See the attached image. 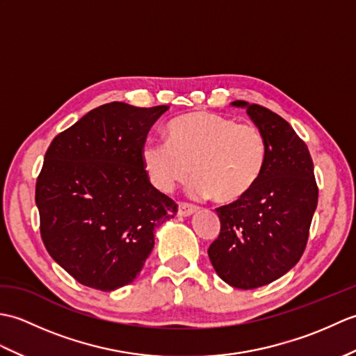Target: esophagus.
<instances>
[{"mask_svg":"<svg viewBox=\"0 0 356 356\" xmlns=\"http://www.w3.org/2000/svg\"><path fill=\"white\" fill-rule=\"evenodd\" d=\"M195 211H197V207L190 205V203H179V216L188 217V216L194 214Z\"/></svg>","mask_w":356,"mask_h":356,"instance_id":"34e87169","label":"esophagus"}]
</instances>
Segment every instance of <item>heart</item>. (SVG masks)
Segmentation results:
<instances>
[{
    "label": "heart",
    "instance_id": "heart-1",
    "mask_svg": "<svg viewBox=\"0 0 356 356\" xmlns=\"http://www.w3.org/2000/svg\"><path fill=\"white\" fill-rule=\"evenodd\" d=\"M166 133L170 142L147 140L142 148L143 168L157 190L171 193L193 174L194 195L232 203L246 197L259 182L268 142L257 125L193 111L171 120Z\"/></svg>",
    "mask_w": 356,
    "mask_h": 356
}]
</instances>
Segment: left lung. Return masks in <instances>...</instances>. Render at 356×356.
I'll use <instances>...</instances> for the list:
<instances>
[{
	"instance_id": "left-lung-1",
	"label": "left lung",
	"mask_w": 356,
	"mask_h": 356,
	"mask_svg": "<svg viewBox=\"0 0 356 356\" xmlns=\"http://www.w3.org/2000/svg\"><path fill=\"white\" fill-rule=\"evenodd\" d=\"M246 108L268 142L264 170L246 197L217 208L220 234L208 249L225 283L254 289L275 282L303 255L318 186L307 145L289 122L259 104L234 101Z\"/></svg>"
}]
</instances>
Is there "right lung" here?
Here are the masks:
<instances>
[{
    "label": "right lung",
    "instance_id": "add662e5",
    "mask_svg": "<svg viewBox=\"0 0 356 356\" xmlns=\"http://www.w3.org/2000/svg\"><path fill=\"white\" fill-rule=\"evenodd\" d=\"M168 108L101 105L45 151L35 190L41 238L81 284L110 292L131 283L153 251L156 226L177 213L142 163L149 128Z\"/></svg>",
    "mask_w": 356,
    "mask_h": 356
}]
</instances>
